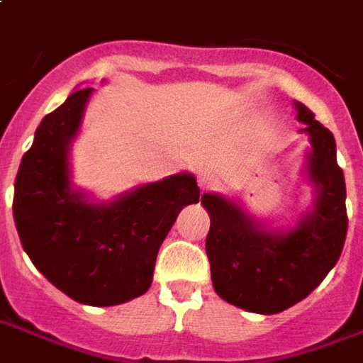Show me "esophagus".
<instances>
[{"label":"esophagus","mask_w":363,"mask_h":363,"mask_svg":"<svg viewBox=\"0 0 363 363\" xmlns=\"http://www.w3.org/2000/svg\"><path fill=\"white\" fill-rule=\"evenodd\" d=\"M198 186L200 190H213L219 186V177H217L216 171L211 169H202L198 173Z\"/></svg>","instance_id":"34e87169"}]
</instances>
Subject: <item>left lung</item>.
<instances>
[{"instance_id": "1", "label": "left lung", "mask_w": 363, "mask_h": 363, "mask_svg": "<svg viewBox=\"0 0 363 363\" xmlns=\"http://www.w3.org/2000/svg\"><path fill=\"white\" fill-rule=\"evenodd\" d=\"M308 134L306 179L313 200L292 227L273 229L233 198L206 192L209 213L206 252L211 281L229 304L254 313H279L304 300L339 262L346 240V184L337 163V144L310 109L294 101Z\"/></svg>"}]
</instances>
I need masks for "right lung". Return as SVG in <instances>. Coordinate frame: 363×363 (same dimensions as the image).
I'll return each mask as SVG.
<instances>
[{"mask_svg": "<svg viewBox=\"0 0 363 363\" xmlns=\"http://www.w3.org/2000/svg\"><path fill=\"white\" fill-rule=\"evenodd\" d=\"M92 94L72 92L42 119L15 179L13 217L24 252L53 286L80 304L117 306L150 289L161 242L200 189L192 173L138 184L109 202L77 189L69 155Z\"/></svg>", "mask_w": 363, "mask_h": 363, "instance_id": "obj_1", "label": "right lung"}]
</instances>
